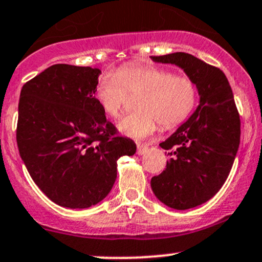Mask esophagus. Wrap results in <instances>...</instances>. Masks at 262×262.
<instances>
[{
  "label": "esophagus",
  "instance_id": "esophagus-1",
  "mask_svg": "<svg viewBox=\"0 0 262 262\" xmlns=\"http://www.w3.org/2000/svg\"><path fill=\"white\" fill-rule=\"evenodd\" d=\"M147 148H148V147L146 145H141V143H139V145H137V155H143L147 151Z\"/></svg>",
  "mask_w": 262,
  "mask_h": 262
}]
</instances>
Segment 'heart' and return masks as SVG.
Listing matches in <instances>:
<instances>
[{"label": "heart", "mask_w": 262, "mask_h": 262, "mask_svg": "<svg viewBox=\"0 0 262 262\" xmlns=\"http://www.w3.org/2000/svg\"><path fill=\"white\" fill-rule=\"evenodd\" d=\"M128 95H140L139 111L123 117L119 130L131 139L142 140L157 130L158 123L163 128H174L186 122L198 104L199 90L189 76L147 64H128L117 73L104 74L96 84L95 99L110 119L121 115Z\"/></svg>", "instance_id": "heart-1"}]
</instances>
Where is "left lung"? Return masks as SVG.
<instances>
[{"label":"left lung","mask_w":262,"mask_h":262,"mask_svg":"<svg viewBox=\"0 0 262 262\" xmlns=\"http://www.w3.org/2000/svg\"><path fill=\"white\" fill-rule=\"evenodd\" d=\"M174 64L195 81L199 105L164 142L166 169L151 179L155 195L167 207L186 210L208 202L225 183L240 143V117L224 73L188 53L151 57Z\"/></svg>","instance_id":"8db88e82"}]
</instances>
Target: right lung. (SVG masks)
<instances>
[{
	"mask_svg": "<svg viewBox=\"0 0 262 262\" xmlns=\"http://www.w3.org/2000/svg\"><path fill=\"white\" fill-rule=\"evenodd\" d=\"M100 73L55 64L20 90V158L38 188L60 207L84 209L101 202L116 181L117 160L136 152L96 101Z\"/></svg>",
	"mask_w": 262,
	"mask_h": 262,
	"instance_id": "add662e5",
	"label": "right lung"
}]
</instances>
